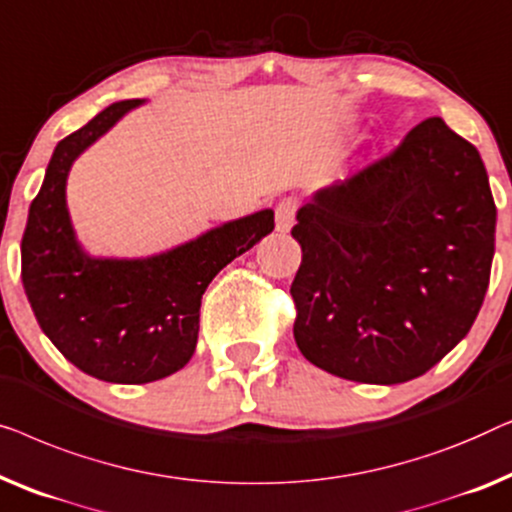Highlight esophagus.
Listing matches in <instances>:
<instances>
[{
	"mask_svg": "<svg viewBox=\"0 0 512 512\" xmlns=\"http://www.w3.org/2000/svg\"><path fill=\"white\" fill-rule=\"evenodd\" d=\"M294 213H297V199H280L276 206V229L278 232H290L294 225Z\"/></svg>",
	"mask_w": 512,
	"mask_h": 512,
	"instance_id": "obj_1",
	"label": "esophagus"
}]
</instances>
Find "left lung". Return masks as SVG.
Wrapping results in <instances>:
<instances>
[{
  "label": "left lung",
  "instance_id": "obj_1",
  "mask_svg": "<svg viewBox=\"0 0 512 512\" xmlns=\"http://www.w3.org/2000/svg\"><path fill=\"white\" fill-rule=\"evenodd\" d=\"M494 232L480 153L441 118L422 120L390 155L299 208L290 294L301 355L355 383L427 373L478 318Z\"/></svg>",
  "mask_w": 512,
  "mask_h": 512
}]
</instances>
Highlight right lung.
<instances>
[{
  "mask_svg": "<svg viewBox=\"0 0 512 512\" xmlns=\"http://www.w3.org/2000/svg\"><path fill=\"white\" fill-rule=\"evenodd\" d=\"M141 99L115 102L55 146L20 243L23 287L57 350L92 378L141 385L167 378L197 348L201 294L220 269L273 232L264 208L146 259L90 257L67 211L71 164Z\"/></svg>",
  "mask_w": 512,
  "mask_h": 512,
  "instance_id": "right-lung-1",
  "label": "right lung"
}]
</instances>
